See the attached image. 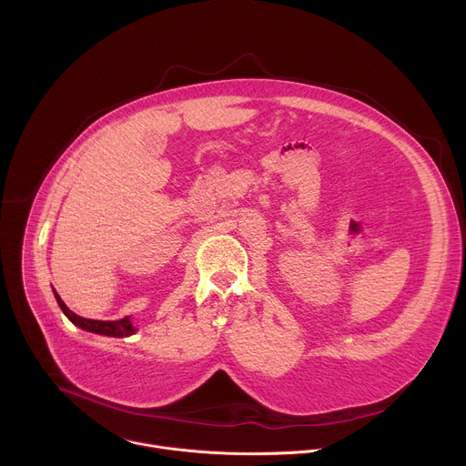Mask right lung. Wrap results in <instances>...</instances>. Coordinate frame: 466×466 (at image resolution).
<instances>
[{
  "label": "right lung",
  "mask_w": 466,
  "mask_h": 466,
  "mask_svg": "<svg viewBox=\"0 0 466 466\" xmlns=\"http://www.w3.org/2000/svg\"><path fill=\"white\" fill-rule=\"evenodd\" d=\"M55 299L60 306V309L64 311V315L68 317L76 326L86 329V331H94V334H101V336H110V338H128L135 334V326H132L128 317H123L119 320H94V319H85L76 315L68 306H66L60 297L55 291Z\"/></svg>",
  "instance_id": "1"
}]
</instances>
